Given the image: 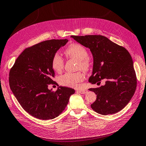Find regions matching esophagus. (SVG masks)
<instances>
[{
    "label": "esophagus",
    "instance_id": "1",
    "mask_svg": "<svg viewBox=\"0 0 146 146\" xmlns=\"http://www.w3.org/2000/svg\"><path fill=\"white\" fill-rule=\"evenodd\" d=\"M78 92L80 93L81 94H86L88 92V91L85 90H78Z\"/></svg>",
    "mask_w": 146,
    "mask_h": 146
}]
</instances>
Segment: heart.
<instances>
[{"label":"heart","instance_id":"b5f03b06","mask_svg":"<svg viewBox=\"0 0 146 146\" xmlns=\"http://www.w3.org/2000/svg\"><path fill=\"white\" fill-rule=\"evenodd\" d=\"M66 55L72 58L78 60V68L83 71H88L90 67V62L88 58V51L85 47L78 43H72L66 49ZM52 66L57 72L63 68L64 60L62 56L56 52L52 57ZM84 75L81 72L66 73L59 78L61 84L66 86L76 87L78 83L83 80Z\"/></svg>","mask_w":146,"mask_h":146}]
</instances>
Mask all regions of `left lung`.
Returning a JSON list of instances; mask_svg holds the SVG:
<instances>
[{"label": "left lung", "mask_w": 146, "mask_h": 146, "mask_svg": "<svg viewBox=\"0 0 146 146\" xmlns=\"http://www.w3.org/2000/svg\"><path fill=\"white\" fill-rule=\"evenodd\" d=\"M71 37L92 53L93 72L89 82L100 84L101 80H106L104 85L89 89L97 94L91 108L102 115L115 114L123 110L133 98L137 85L130 53L102 35Z\"/></svg>", "instance_id": "1"}]
</instances>
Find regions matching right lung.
Returning a JSON list of instances; mask_svg holds the SVG:
<instances>
[{
	"label": "right lung",
	"mask_w": 146,
	"mask_h": 146,
	"mask_svg": "<svg viewBox=\"0 0 146 146\" xmlns=\"http://www.w3.org/2000/svg\"><path fill=\"white\" fill-rule=\"evenodd\" d=\"M67 39L50 40L26 48L16 60L9 73V85L20 104L29 114L42 120L58 117L65 109L74 89L59 86L55 92L48 88L55 84L52 66L54 54Z\"/></svg>",
	"instance_id": "right-lung-1"
}]
</instances>
